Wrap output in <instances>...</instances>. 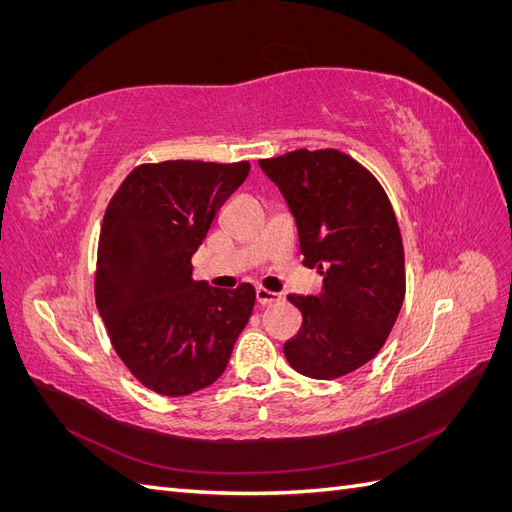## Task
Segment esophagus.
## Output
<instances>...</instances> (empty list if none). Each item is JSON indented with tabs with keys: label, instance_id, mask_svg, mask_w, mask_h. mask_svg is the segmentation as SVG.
<instances>
[{
	"label": "esophagus",
	"instance_id": "34e87169",
	"mask_svg": "<svg viewBox=\"0 0 512 512\" xmlns=\"http://www.w3.org/2000/svg\"><path fill=\"white\" fill-rule=\"evenodd\" d=\"M256 299L260 305H273V303H280L282 301V294L280 292H273L269 288H256Z\"/></svg>",
	"mask_w": 512,
	"mask_h": 512
}]
</instances>
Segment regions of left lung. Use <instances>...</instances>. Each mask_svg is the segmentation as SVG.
<instances>
[{
	"label": "left lung",
	"mask_w": 512,
	"mask_h": 512,
	"mask_svg": "<svg viewBox=\"0 0 512 512\" xmlns=\"http://www.w3.org/2000/svg\"><path fill=\"white\" fill-rule=\"evenodd\" d=\"M258 164L294 215L303 265L324 277L316 297L288 294L303 324L284 354L307 378H342L380 352L406 297L391 200L363 164L337 149H297Z\"/></svg>",
	"instance_id": "obj_1"
}]
</instances>
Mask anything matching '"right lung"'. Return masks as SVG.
Returning <instances> with one entry per match:
<instances>
[{
	"instance_id": "obj_1",
	"label": "right lung",
	"mask_w": 512,
	"mask_h": 512,
	"mask_svg": "<svg viewBox=\"0 0 512 512\" xmlns=\"http://www.w3.org/2000/svg\"><path fill=\"white\" fill-rule=\"evenodd\" d=\"M250 162L141 164L106 207L96 265V305L130 374L166 397L218 380L252 316L256 290L192 280V256Z\"/></svg>"
}]
</instances>
